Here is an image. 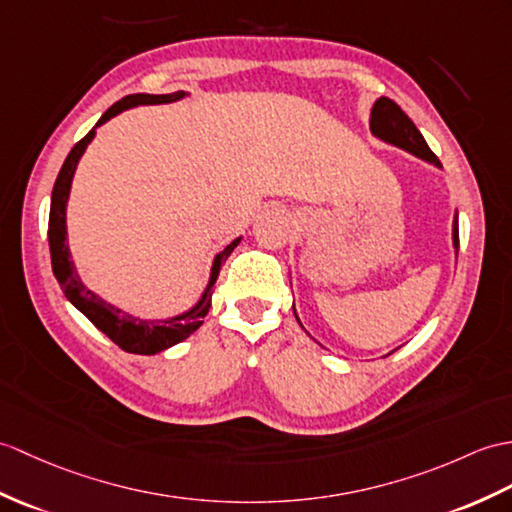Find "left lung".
Here are the masks:
<instances>
[{
  "label": "left lung",
  "mask_w": 512,
  "mask_h": 512,
  "mask_svg": "<svg viewBox=\"0 0 512 512\" xmlns=\"http://www.w3.org/2000/svg\"><path fill=\"white\" fill-rule=\"evenodd\" d=\"M368 128H371V135L379 141H384V144L406 150L414 154L417 159L434 165V168H441V161H438L434 157V152L427 148L421 130L414 126L410 117L403 113L399 109V104H395L392 100L388 98L375 100L371 109V120H368ZM451 246H454V255L458 257V211H454V220H451ZM290 285H292V272H290ZM292 310H294V303H292ZM294 316H296V310H294ZM296 320H299V316H296ZM299 325L303 327L301 320Z\"/></svg>",
  "instance_id": "8db88e82"
}]
</instances>
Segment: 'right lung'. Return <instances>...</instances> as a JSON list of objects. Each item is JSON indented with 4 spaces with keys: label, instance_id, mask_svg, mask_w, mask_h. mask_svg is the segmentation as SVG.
<instances>
[{
    "label": "right lung",
    "instance_id": "obj_1",
    "mask_svg": "<svg viewBox=\"0 0 512 512\" xmlns=\"http://www.w3.org/2000/svg\"><path fill=\"white\" fill-rule=\"evenodd\" d=\"M192 93L176 91V93H135L126 95L124 100L115 102L109 111H106L98 124H95L89 133L82 137L78 144L71 148L67 159L63 163L61 172L52 189V205H50V229H47V240H50V253H52V270L54 277L61 285L65 299L76 307L78 312L85 314L91 323L98 327L104 336H109L117 347L137 353V355H157L165 349L174 347V344L183 342L189 338L194 331L205 323V316L209 314L211 305V290L216 285V279L220 275L222 261H227L229 255L235 251L237 244L242 242V235L235 237V240L224 246L220 253H216L211 261L209 279L205 290H202L200 299L189 307V310L170 316V318H139L130 314L122 307L109 303L98 292L87 288V283L80 279L76 264L71 261L69 244H67V205H69V194H71V183H74V176L78 170V163L82 154L89 148V144L95 137V130L98 126L106 124L113 117H117L124 111L137 109V106H154V104H172L183 98H189Z\"/></svg>",
    "mask_w": 512,
    "mask_h": 512
}]
</instances>
